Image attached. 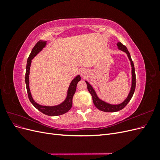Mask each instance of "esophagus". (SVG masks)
<instances>
[{"label": "esophagus", "mask_w": 160, "mask_h": 160, "mask_svg": "<svg viewBox=\"0 0 160 160\" xmlns=\"http://www.w3.org/2000/svg\"><path fill=\"white\" fill-rule=\"evenodd\" d=\"M81 75H84V71H81Z\"/></svg>", "instance_id": "1"}]
</instances>
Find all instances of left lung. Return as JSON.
Listing matches in <instances>:
<instances>
[{
	"instance_id": "8db88e82",
	"label": "left lung",
	"mask_w": 160,
	"mask_h": 160,
	"mask_svg": "<svg viewBox=\"0 0 160 160\" xmlns=\"http://www.w3.org/2000/svg\"><path fill=\"white\" fill-rule=\"evenodd\" d=\"M117 45L118 46V49L119 50L127 53L129 59L131 62V65H132V88H131L130 92H129V93L128 96V98H126V99H125L123 103L118 104V105H111V104L106 103V102H105V101H103L102 100L99 99V98L98 97V95H97L93 88H92L91 85L88 83V81H85L87 83V87H88V89L92 96L93 103L95 105V107L101 111H105V112H115V111H118L119 110H122V109H123L125 106L127 105V104L129 102V101L131 100V99H132V98L133 97V95L134 91H135V85H136V82H135V67H134V65H133V62L132 60V58H131L129 52L128 51L127 47L125 45H123L122 42H118Z\"/></svg>"
}]
</instances>
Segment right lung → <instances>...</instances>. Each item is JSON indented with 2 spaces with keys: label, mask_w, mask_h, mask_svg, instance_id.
Masks as SVG:
<instances>
[{
  "label": "right lung",
  "mask_w": 160,
  "mask_h": 160,
  "mask_svg": "<svg viewBox=\"0 0 160 160\" xmlns=\"http://www.w3.org/2000/svg\"><path fill=\"white\" fill-rule=\"evenodd\" d=\"M47 41H39L37 42V44L33 47L31 54L29 55L27 62V67H26V73H25V83L27 86V91L28 93V99H29L31 103L35 106V107L41 112L44 113L47 115L49 116H57L62 115L67 113L72 107V98L75 93L77 85V83L81 80L80 75H77L75 78L71 81V83L69 85V88L67 92V96L65 100L61 103L60 105H58L56 106H42L39 104L37 103L35 101L33 100L32 95L29 89V80H28V75H29V71H30V67L31 64V60L35 57L38 52H39L42 48H44L46 45Z\"/></svg>",
  "instance_id": "right-lung-1"
}]
</instances>
